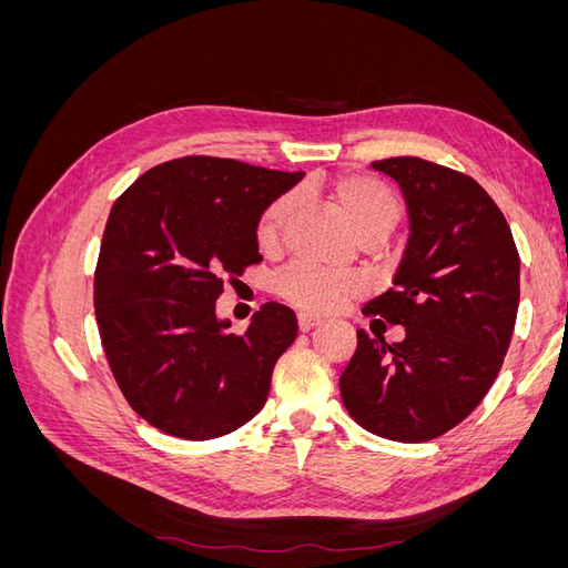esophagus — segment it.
Listing matches in <instances>:
<instances>
[{"instance_id": "obj_1", "label": "esophagus", "mask_w": 568, "mask_h": 568, "mask_svg": "<svg viewBox=\"0 0 568 568\" xmlns=\"http://www.w3.org/2000/svg\"><path fill=\"white\" fill-rule=\"evenodd\" d=\"M320 324V320L317 317H311V315H298V329L301 332H311V329H315V326Z\"/></svg>"}]
</instances>
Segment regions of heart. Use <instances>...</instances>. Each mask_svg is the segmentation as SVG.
<instances>
[{
	"instance_id": "heart-1",
	"label": "heart",
	"mask_w": 568,
	"mask_h": 568,
	"mask_svg": "<svg viewBox=\"0 0 568 568\" xmlns=\"http://www.w3.org/2000/svg\"><path fill=\"white\" fill-rule=\"evenodd\" d=\"M329 199L348 227L359 236H386L403 217V199L386 180L369 173H341L329 186ZM294 199L288 194L274 199L255 222V244L263 253H274L282 246ZM272 291L288 305L303 313H334L348 301L363 294V284L351 274L326 272L307 263L284 267L272 280Z\"/></svg>"
}]
</instances>
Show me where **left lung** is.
Returning a JSON list of instances; mask_svg holds the SVG:
<instances>
[{"label": "left lung", "instance_id": "8db88e82", "mask_svg": "<svg viewBox=\"0 0 568 568\" xmlns=\"http://www.w3.org/2000/svg\"><path fill=\"white\" fill-rule=\"evenodd\" d=\"M374 168L403 189L409 242L393 286L363 313L405 326V341L386 346L357 329L341 398L369 434L426 443L467 419L500 374L519 311V251L474 178L417 156Z\"/></svg>", "mask_w": 568, "mask_h": 568}]
</instances>
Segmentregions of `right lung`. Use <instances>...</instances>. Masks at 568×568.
Masks as SVG:
<instances>
[{"label":"right lung","instance_id":"add662e5","mask_svg":"<svg viewBox=\"0 0 568 568\" xmlns=\"http://www.w3.org/2000/svg\"><path fill=\"white\" fill-rule=\"evenodd\" d=\"M301 178L184 156L146 170L113 203L94 270L99 336L120 393L163 434L211 440L263 409L296 315L265 303L244 334H230L215 301L263 261L255 222Z\"/></svg>","mask_w":568,"mask_h":568}]
</instances>
